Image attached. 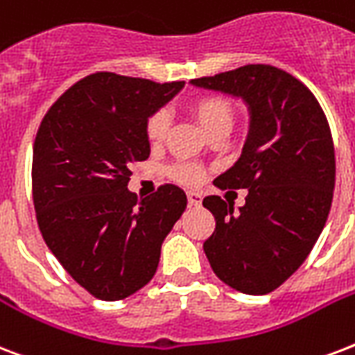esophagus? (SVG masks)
<instances>
[{
  "instance_id": "obj_1",
  "label": "esophagus",
  "mask_w": 355,
  "mask_h": 355,
  "mask_svg": "<svg viewBox=\"0 0 355 355\" xmlns=\"http://www.w3.org/2000/svg\"><path fill=\"white\" fill-rule=\"evenodd\" d=\"M188 202H189V207H201L202 196H201V193H197V191H189Z\"/></svg>"
}]
</instances>
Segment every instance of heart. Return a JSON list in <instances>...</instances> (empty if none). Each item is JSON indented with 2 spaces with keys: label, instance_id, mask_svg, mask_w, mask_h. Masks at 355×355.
Here are the masks:
<instances>
[{
  "label": "heart",
  "instance_id": "b5f03b06",
  "mask_svg": "<svg viewBox=\"0 0 355 355\" xmlns=\"http://www.w3.org/2000/svg\"><path fill=\"white\" fill-rule=\"evenodd\" d=\"M189 112L201 124V128L208 135L218 130H231L234 121L232 104L220 94H202L189 104ZM169 117L166 112H154L147 121V137L150 143H159L167 134ZM173 180L186 186H197L202 180V169L196 164H177L169 169Z\"/></svg>",
  "mask_w": 355,
  "mask_h": 355
}]
</instances>
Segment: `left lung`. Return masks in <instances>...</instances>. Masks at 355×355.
I'll use <instances>...</instances> for the list:
<instances>
[{
  "label": "left lung",
  "instance_id": "1",
  "mask_svg": "<svg viewBox=\"0 0 355 355\" xmlns=\"http://www.w3.org/2000/svg\"><path fill=\"white\" fill-rule=\"evenodd\" d=\"M191 85L242 98L250 130L242 154L214 184L248 189L245 205L202 199L216 229L202 250L225 285L268 294L304 264L328 220L335 150L328 119L304 83L270 64L191 80Z\"/></svg>",
  "mask_w": 355,
  "mask_h": 355
}]
</instances>
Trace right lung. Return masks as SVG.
Instances as JSON below:
<instances>
[{"label":"right lung","instance_id":"add662e5","mask_svg":"<svg viewBox=\"0 0 355 355\" xmlns=\"http://www.w3.org/2000/svg\"><path fill=\"white\" fill-rule=\"evenodd\" d=\"M182 87L96 72L40 123L31 169L39 229L72 279L98 300H123L153 279L162 243L186 210L175 184L145 199L128 189L130 166L150 154L148 117Z\"/></svg>","mask_w":355,"mask_h":355}]
</instances>
